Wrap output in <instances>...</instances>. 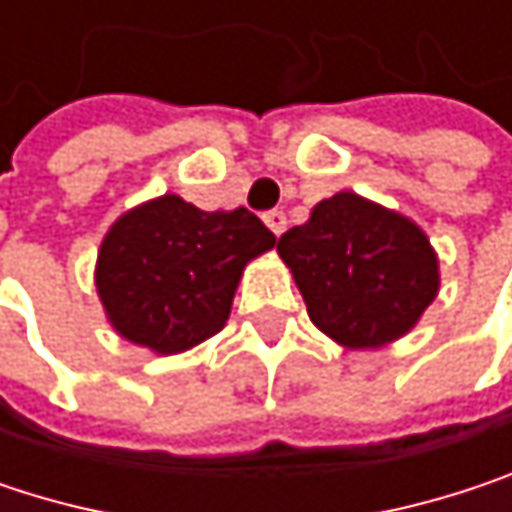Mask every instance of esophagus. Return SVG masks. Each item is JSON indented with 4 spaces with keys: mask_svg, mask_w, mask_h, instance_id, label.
<instances>
[{
    "mask_svg": "<svg viewBox=\"0 0 512 512\" xmlns=\"http://www.w3.org/2000/svg\"><path fill=\"white\" fill-rule=\"evenodd\" d=\"M263 222H266V228H269L275 237H281V234H284V228H287V216H284V210H269V213H263Z\"/></svg>",
    "mask_w": 512,
    "mask_h": 512,
    "instance_id": "34e87169",
    "label": "esophagus"
}]
</instances>
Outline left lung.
Listing matches in <instances>:
<instances>
[{
  "mask_svg": "<svg viewBox=\"0 0 512 512\" xmlns=\"http://www.w3.org/2000/svg\"><path fill=\"white\" fill-rule=\"evenodd\" d=\"M278 255L314 326L356 350L406 335L439 290L424 231L356 192L320 201L305 225L281 234Z\"/></svg>",
  "mask_w": 512,
  "mask_h": 512,
  "instance_id": "8db88e82",
  "label": "left lung"
}]
</instances>
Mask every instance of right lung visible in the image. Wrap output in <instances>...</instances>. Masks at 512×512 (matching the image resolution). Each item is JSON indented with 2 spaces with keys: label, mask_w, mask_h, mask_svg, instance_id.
Masks as SVG:
<instances>
[{
  "label": "right lung",
  "mask_w": 512,
  "mask_h": 512,
  "mask_svg": "<svg viewBox=\"0 0 512 512\" xmlns=\"http://www.w3.org/2000/svg\"><path fill=\"white\" fill-rule=\"evenodd\" d=\"M272 246L275 234L246 207L207 213L162 195L106 234L97 293L127 341L183 353L228 323L243 266Z\"/></svg>",
  "instance_id": "right-lung-1"
}]
</instances>
